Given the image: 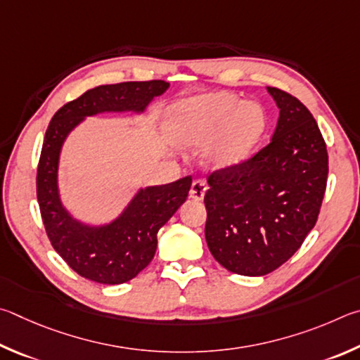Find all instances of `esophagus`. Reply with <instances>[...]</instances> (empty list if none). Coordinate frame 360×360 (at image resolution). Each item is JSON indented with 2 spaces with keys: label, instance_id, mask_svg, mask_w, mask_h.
I'll return each instance as SVG.
<instances>
[{
  "label": "esophagus",
  "instance_id": "1",
  "mask_svg": "<svg viewBox=\"0 0 360 360\" xmlns=\"http://www.w3.org/2000/svg\"><path fill=\"white\" fill-rule=\"evenodd\" d=\"M207 191V184L204 180H194L190 190V198H193L194 200H200L205 196Z\"/></svg>",
  "mask_w": 360,
  "mask_h": 360
}]
</instances>
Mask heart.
Here are the masks:
<instances>
[{
  "instance_id": "b5f03b06",
  "label": "heart",
  "mask_w": 360,
  "mask_h": 360,
  "mask_svg": "<svg viewBox=\"0 0 360 360\" xmlns=\"http://www.w3.org/2000/svg\"><path fill=\"white\" fill-rule=\"evenodd\" d=\"M170 128L186 143H209L219 131L213 160L219 166H236L247 160L266 129L259 105L240 104L226 93L207 94L176 104L170 112Z\"/></svg>"
}]
</instances>
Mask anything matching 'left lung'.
Returning a JSON list of instances; mask_svg holds the SVG:
<instances>
[{"label": "left lung", "mask_w": 360, "mask_h": 360, "mask_svg": "<svg viewBox=\"0 0 360 360\" xmlns=\"http://www.w3.org/2000/svg\"><path fill=\"white\" fill-rule=\"evenodd\" d=\"M280 118L266 147L248 160L213 170L204 202L205 240L232 274L261 276L283 266L318 221L329 156L311 112L267 86Z\"/></svg>", "instance_id": "1"}]
</instances>
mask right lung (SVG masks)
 <instances>
[{"label": "right lung", "mask_w": 360, "mask_h": 360, "mask_svg": "<svg viewBox=\"0 0 360 360\" xmlns=\"http://www.w3.org/2000/svg\"><path fill=\"white\" fill-rule=\"evenodd\" d=\"M169 88L166 80L99 85L69 101L50 120L36 175V194L44 228L52 247L75 274L103 285L134 278L153 259L156 234L185 202L191 176L141 190L112 224L90 228L69 217L60 202L56 170L61 145L74 126L99 112H143Z\"/></svg>", "instance_id": "obj_1"}]
</instances>
